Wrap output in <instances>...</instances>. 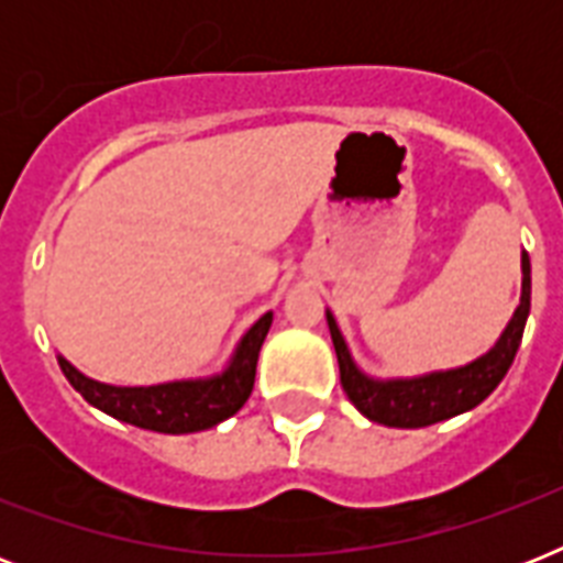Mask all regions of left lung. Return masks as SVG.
Listing matches in <instances>:
<instances>
[{"label": "left lung", "mask_w": 563, "mask_h": 563, "mask_svg": "<svg viewBox=\"0 0 563 563\" xmlns=\"http://www.w3.org/2000/svg\"><path fill=\"white\" fill-rule=\"evenodd\" d=\"M529 274H532L529 256L523 254V295H520V307H517L515 318L508 321L506 333L499 335V342L482 360L471 362V365H464L459 371L418 376V379L374 383L368 376H362L356 365H353L347 344H344L333 316H327L347 400L365 418L374 420V423L400 429L432 427L438 420L455 418V415L479 406L503 383V376L508 374L517 356V347H520V339H523L526 318H529V298H532V277Z\"/></svg>", "instance_id": "left-lung-1"}]
</instances>
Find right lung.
Returning <instances> with one entry per match:
<instances>
[{
    "label": "right lung",
    "instance_id": "1",
    "mask_svg": "<svg viewBox=\"0 0 563 563\" xmlns=\"http://www.w3.org/2000/svg\"><path fill=\"white\" fill-rule=\"evenodd\" d=\"M268 327H272V312H265L247 330L245 339L239 342L230 368L221 376L201 379V383L117 388V385L96 383L90 376L78 374L66 360H57V365L75 391L110 418L125 420L131 427L163 432V435H184V432H201V429L216 427L245 406L254 391L256 360H260V347H263Z\"/></svg>",
    "mask_w": 563,
    "mask_h": 563
}]
</instances>
